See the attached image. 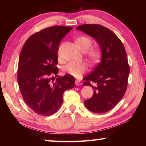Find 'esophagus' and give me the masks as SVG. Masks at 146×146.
<instances>
[{"label": "esophagus", "instance_id": "34e87169", "mask_svg": "<svg viewBox=\"0 0 146 146\" xmlns=\"http://www.w3.org/2000/svg\"><path fill=\"white\" fill-rule=\"evenodd\" d=\"M81 84H82V83H81L79 80H76L75 81V85L76 86H80Z\"/></svg>", "mask_w": 146, "mask_h": 146}]
</instances>
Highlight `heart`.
Listing matches in <instances>:
<instances>
[{"label": "heart", "instance_id": "heart-1", "mask_svg": "<svg viewBox=\"0 0 146 146\" xmlns=\"http://www.w3.org/2000/svg\"><path fill=\"white\" fill-rule=\"evenodd\" d=\"M76 44L82 51H85L86 55L93 64L98 62L100 59L102 53L99 48L91 47L93 42L90 38L86 36H80L76 39ZM87 65L85 62H71L63 68V70L69 75L75 78H79L86 72Z\"/></svg>", "mask_w": 146, "mask_h": 146}]
</instances>
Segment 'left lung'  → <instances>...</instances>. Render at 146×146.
<instances>
[{
  "label": "left lung",
  "mask_w": 146,
  "mask_h": 146,
  "mask_svg": "<svg viewBox=\"0 0 146 146\" xmlns=\"http://www.w3.org/2000/svg\"><path fill=\"white\" fill-rule=\"evenodd\" d=\"M76 29L95 38L102 51V60L84 78L83 85L94 90L85 106L94 113H106L117 106L127 90L129 66L124 46L112 31L100 24H83Z\"/></svg>",
  "instance_id": "1"
}]
</instances>
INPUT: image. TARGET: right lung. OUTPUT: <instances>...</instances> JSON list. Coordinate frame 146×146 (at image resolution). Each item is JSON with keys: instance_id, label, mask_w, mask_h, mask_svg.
I'll return each instance as SVG.
<instances>
[{"instance_id": "1", "label": "right lung", "mask_w": 146, "mask_h": 146, "mask_svg": "<svg viewBox=\"0 0 146 146\" xmlns=\"http://www.w3.org/2000/svg\"><path fill=\"white\" fill-rule=\"evenodd\" d=\"M72 29L60 26L43 29L29 36L22 48L17 80L24 102L36 114L46 117L56 113L64 91L75 86V78L70 75L51 80L58 72L59 44Z\"/></svg>"}]
</instances>
